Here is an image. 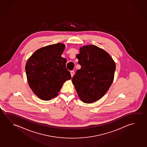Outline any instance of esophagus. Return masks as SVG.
<instances>
[{"mask_svg": "<svg viewBox=\"0 0 147 147\" xmlns=\"http://www.w3.org/2000/svg\"><path fill=\"white\" fill-rule=\"evenodd\" d=\"M74 74H75V72H74V70H72V71H70V74H71V77H73V76H74Z\"/></svg>", "mask_w": 147, "mask_h": 147, "instance_id": "obj_1", "label": "esophagus"}]
</instances>
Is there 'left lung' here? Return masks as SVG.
Wrapping results in <instances>:
<instances>
[{
	"label": "left lung",
	"instance_id": "obj_1",
	"mask_svg": "<svg viewBox=\"0 0 147 147\" xmlns=\"http://www.w3.org/2000/svg\"><path fill=\"white\" fill-rule=\"evenodd\" d=\"M76 57L81 68L72 77V83L83 102H96L104 96L111 85L115 64L109 54L93 45L80 48Z\"/></svg>",
	"mask_w": 147,
	"mask_h": 147
}]
</instances>
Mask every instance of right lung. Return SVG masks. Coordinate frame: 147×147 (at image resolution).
<instances>
[{"instance_id":"1","label":"right lung","mask_w":147,"mask_h":147,"mask_svg":"<svg viewBox=\"0 0 147 147\" xmlns=\"http://www.w3.org/2000/svg\"><path fill=\"white\" fill-rule=\"evenodd\" d=\"M65 45L61 43L38 49L28 59L26 71L29 86L38 97L50 100L56 97L63 83L71 78L61 55Z\"/></svg>"}]
</instances>
